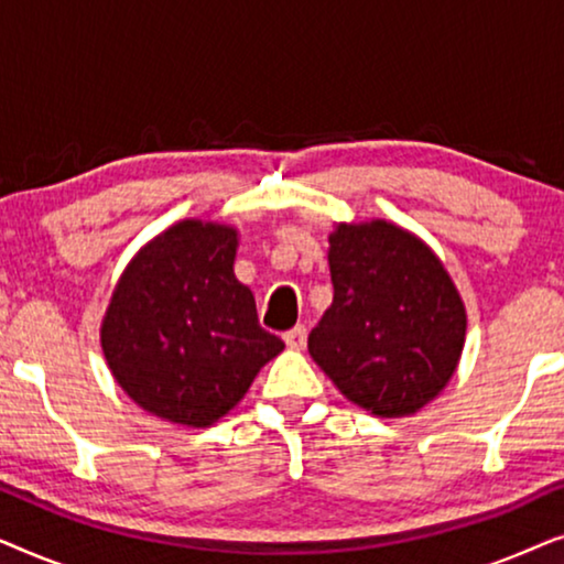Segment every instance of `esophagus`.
I'll return each instance as SVG.
<instances>
[{
  "mask_svg": "<svg viewBox=\"0 0 564 564\" xmlns=\"http://www.w3.org/2000/svg\"><path fill=\"white\" fill-rule=\"evenodd\" d=\"M284 344H288V349H295V351L305 349V344H307V328H305V326L290 328L288 334H284Z\"/></svg>",
  "mask_w": 564,
  "mask_h": 564,
  "instance_id": "obj_1",
  "label": "esophagus"
}]
</instances>
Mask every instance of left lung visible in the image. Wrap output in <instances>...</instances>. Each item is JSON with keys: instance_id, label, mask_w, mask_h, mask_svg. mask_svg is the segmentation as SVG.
I'll list each match as a JSON object with an SVG mask.
<instances>
[{"instance_id": "left-lung-1", "label": "left lung", "mask_w": 564, "mask_h": 564, "mask_svg": "<svg viewBox=\"0 0 564 564\" xmlns=\"http://www.w3.org/2000/svg\"><path fill=\"white\" fill-rule=\"evenodd\" d=\"M334 303L307 351L346 400L377 419L419 413L457 372L467 311L434 249L395 223H336Z\"/></svg>"}]
</instances>
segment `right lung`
<instances>
[{
  "mask_svg": "<svg viewBox=\"0 0 564 564\" xmlns=\"http://www.w3.org/2000/svg\"><path fill=\"white\" fill-rule=\"evenodd\" d=\"M238 238L228 223L180 220L141 246L115 284L99 326L105 361L122 392L161 421L213 426L284 349L236 280Z\"/></svg>",
  "mask_w": 564,
  "mask_h": 564,
  "instance_id": "right-lung-1",
  "label": "right lung"
}]
</instances>
